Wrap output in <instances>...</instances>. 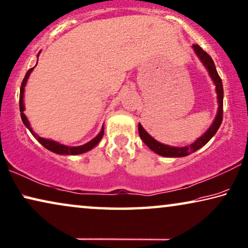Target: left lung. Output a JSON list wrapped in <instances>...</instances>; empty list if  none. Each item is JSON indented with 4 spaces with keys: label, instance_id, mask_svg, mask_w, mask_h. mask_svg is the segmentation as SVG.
<instances>
[{
    "label": "left lung",
    "instance_id": "obj_1",
    "mask_svg": "<svg viewBox=\"0 0 248 248\" xmlns=\"http://www.w3.org/2000/svg\"><path fill=\"white\" fill-rule=\"evenodd\" d=\"M192 49L197 55V57L199 58L200 62H202L204 68L207 69L208 74H209V76L215 84V86H216V94H217V102H218L217 114L216 116H215L213 124L210 125L209 128H208V130L204 132L200 138L197 139L196 141L191 143L190 145L182 146V148L167 145L159 141H156V140L153 139L152 136H151L149 133L144 130V127L139 123V134L142 141L144 142V144L148 146L149 149L152 150L154 153L166 157H182L196 152L197 150H199L200 148H202L203 145H206L207 143L209 142V140L216 134V132L218 131V128H219L222 122V99H224V89H222V82L219 75L217 73L213 59H211V57L208 55L207 52H204L198 45H193Z\"/></svg>",
    "mask_w": 248,
    "mask_h": 248
}]
</instances>
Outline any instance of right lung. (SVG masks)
I'll use <instances>...</instances> for the list:
<instances>
[{
    "label": "right lung",
    "mask_w": 248,
    "mask_h": 248,
    "mask_svg": "<svg viewBox=\"0 0 248 248\" xmlns=\"http://www.w3.org/2000/svg\"><path fill=\"white\" fill-rule=\"evenodd\" d=\"M39 55H40V52L38 53L37 57H39ZM35 66H37V64H35ZM34 67L28 70V73L26 74V76H24V79L22 81V84H21V88H20V112H21V118H22V122H23V124L26 125V127L31 132V134L33 135L34 138L37 139L38 141L40 142L46 150L51 151V152H53V153L60 154V155H78V154L86 153V152H88V151H91L92 149H94L103 138L104 126H102V130H100V132L95 136L94 139L91 140V141L87 142V143H85V144L79 145V146H68V145L62 144V143H59L57 141H53V140L41 138V136H39L37 133H34V131L32 130L30 122L28 121L26 114H24V109H26V107H24L23 98H24V88H26V85L28 82L29 77H30V75L32 73V70L34 69Z\"/></svg>",
    "instance_id": "obj_1"
}]
</instances>
